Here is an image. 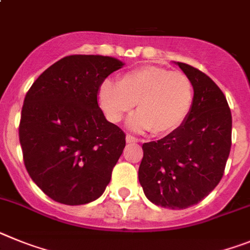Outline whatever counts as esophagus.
I'll return each mask as SVG.
<instances>
[{"label": "esophagus", "mask_w": 250, "mask_h": 250, "mask_svg": "<svg viewBox=\"0 0 250 250\" xmlns=\"http://www.w3.org/2000/svg\"><path fill=\"white\" fill-rule=\"evenodd\" d=\"M125 141H127L128 143H134V142H138V138H136L134 136H132V134H127L125 136Z\"/></svg>", "instance_id": "esophagus-1"}]
</instances>
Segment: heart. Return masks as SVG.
<instances>
[{
  "mask_svg": "<svg viewBox=\"0 0 250 250\" xmlns=\"http://www.w3.org/2000/svg\"><path fill=\"white\" fill-rule=\"evenodd\" d=\"M194 97V85L186 74L157 65L127 71L118 83L104 80L98 89V103L110 122L122 121L137 103L138 113L129 119V127L155 136H166L181 127L192 109Z\"/></svg>",
  "mask_w": 250,
  "mask_h": 250,
  "instance_id": "heart-1",
  "label": "heart"
}]
</instances>
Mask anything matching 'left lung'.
<instances>
[{
  "label": "left lung",
  "instance_id": "1",
  "mask_svg": "<svg viewBox=\"0 0 250 250\" xmlns=\"http://www.w3.org/2000/svg\"><path fill=\"white\" fill-rule=\"evenodd\" d=\"M194 85V105L172 133L143 143L138 179L151 203L186 209L220 182L231 147V112L220 88L199 69L176 62Z\"/></svg>",
  "mask_w": 250,
  "mask_h": 250
}]
</instances>
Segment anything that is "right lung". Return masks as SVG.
Returning <instances> with one entry per match:
<instances>
[{
  "label": "right lung",
  "instance_id": "1",
  "mask_svg": "<svg viewBox=\"0 0 250 250\" xmlns=\"http://www.w3.org/2000/svg\"><path fill=\"white\" fill-rule=\"evenodd\" d=\"M116 58L65 56L35 80L21 110L19 136L32 181L53 200H97L125 146V134L98 105L104 79L123 66Z\"/></svg>",
  "mask_w": 250,
  "mask_h": 250
}]
</instances>
